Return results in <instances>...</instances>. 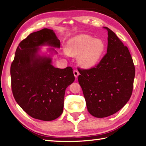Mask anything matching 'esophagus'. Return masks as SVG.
<instances>
[{
  "label": "esophagus",
  "mask_w": 146,
  "mask_h": 146,
  "mask_svg": "<svg viewBox=\"0 0 146 146\" xmlns=\"http://www.w3.org/2000/svg\"><path fill=\"white\" fill-rule=\"evenodd\" d=\"M73 74H74V76H75L76 78H77L78 76V75L80 74V73H79V72H78V71L76 70H73Z\"/></svg>",
  "instance_id": "1"
}]
</instances>
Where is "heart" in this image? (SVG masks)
<instances>
[{
	"mask_svg": "<svg viewBox=\"0 0 146 146\" xmlns=\"http://www.w3.org/2000/svg\"><path fill=\"white\" fill-rule=\"evenodd\" d=\"M65 50L68 55L77 56L78 62L81 66L91 68L101 60L105 50V43L101 39L81 34L70 39Z\"/></svg>",
	"mask_w": 146,
	"mask_h": 146,
	"instance_id": "obj_1",
	"label": "heart"
}]
</instances>
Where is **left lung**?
Returning a JSON list of instances; mask_svg holds the SVG:
<instances>
[{
	"instance_id": "1",
	"label": "left lung",
	"mask_w": 146,
	"mask_h": 146,
	"mask_svg": "<svg viewBox=\"0 0 146 146\" xmlns=\"http://www.w3.org/2000/svg\"><path fill=\"white\" fill-rule=\"evenodd\" d=\"M103 28L108 35L106 55L94 67L78 70L88 111L100 118L111 116L124 106L133 93L135 76L127 47L111 30Z\"/></svg>"
}]
</instances>
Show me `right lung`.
Listing matches in <instances>:
<instances>
[{
	"label": "right lung",
	"instance_id": "1",
	"mask_svg": "<svg viewBox=\"0 0 146 146\" xmlns=\"http://www.w3.org/2000/svg\"><path fill=\"white\" fill-rule=\"evenodd\" d=\"M45 45L60 47L53 30L30 33L19 43L11 66V87L16 102L27 114L52 121L63 113L65 90L74 76L72 67L55 68L51 58L38 55V46Z\"/></svg>",
	"mask_w": 146,
	"mask_h": 146
}]
</instances>
